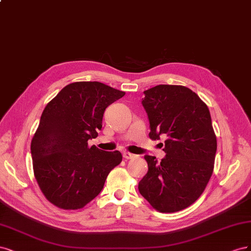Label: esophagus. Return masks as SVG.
Returning <instances> with one entry per match:
<instances>
[{"mask_svg": "<svg viewBox=\"0 0 251 251\" xmlns=\"http://www.w3.org/2000/svg\"><path fill=\"white\" fill-rule=\"evenodd\" d=\"M123 156H124L125 159H131V158L135 157V155L132 154V153H130V152H124L123 153Z\"/></svg>", "mask_w": 251, "mask_h": 251, "instance_id": "esophagus-1", "label": "esophagus"}]
</instances>
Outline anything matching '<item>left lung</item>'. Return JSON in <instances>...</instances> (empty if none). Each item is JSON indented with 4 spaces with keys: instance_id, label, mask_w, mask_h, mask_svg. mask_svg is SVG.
Returning a JSON list of instances; mask_svg holds the SVG:
<instances>
[{
    "instance_id": "1",
    "label": "left lung",
    "mask_w": 251,
    "mask_h": 251,
    "mask_svg": "<svg viewBox=\"0 0 251 251\" xmlns=\"http://www.w3.org/2000/svg\"><path fill=\"white\" fill-rule=\"evenodd\" d=\"M151 140L166 136V157L145 155L148 172L139 191L153 208L175 213L193 204L214 171L217 139L206 104L182 85L159 84L145 91Z\"/></svg>"
}]
</instances>
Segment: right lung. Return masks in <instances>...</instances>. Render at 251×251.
Wrapping results in <instances>:
<instances>
[{
    "label": "right lung",
    "mask_w": 251,
    "mask_h": 251,
    "mask_svg": "<svg viewBox=\"0 0 251 251\" xmlns=\"http://www.w3.org/2000/svg\"><path fill=\"white\" fill-rule=\"evenodd\" d=\"M124 95L98 81H80L64 86L47 104L31 142V155L39 189L52 204L84 207L122 161L121 152L90 147L87 141L98 136L104 110Z\"/></svg>",
    "instance_id": "right-lung-1"
}]
</instances>
